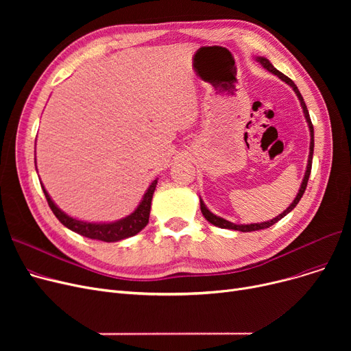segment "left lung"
<instances>
[{
    "mask_svg": "<svg viewBox=\"0 0 351 351\" xmlns=\"http://www.w3.org/2000/svg\"><path fill=\"white\" fill-rule=\"evenodd\" d=\"M256 61L259 62L265 69H267L269 72L274 73V75H278L283 82H286L287 85H290V86L293 88V90L296 92V95H298V98H299V101H300V105H302V108H303V114H304L306 122H307V125H308V131H310V152H308L307 168H306V172H304V178H303V182H302V185H300L299 193L296 195V197H294V200L291 202V205H290V206H289L283 213H280L279 216L273 217L271 220H267V222H262V223H250V225H234V223L229 222V220H226V219H223V217H219V216H216L215 213H212V212L206 208V205L204 204V200L200 199V210H202V213H204V216H205V219L208 220V222H210L212 225H215V226H217V228H222V229H232V230H239V232H253V230H261V229L270 228L271 225L278 223L282 217H285L287 213H290L294 208H296V205L299 204V200L302 199V196H303V193H304V191H306V186H307L308 176H310V172H311L313 149H315V129H313V123H311V121H310V115H308L307 106H306V104H304V99H303V97H302V94H300V90L298 89L296 84H294L289 77H286L285 73H282L280 71L276 69L267 58H265V57H256Z\"/></svg>",
    "mask_w": 351,
    "mask_h": 351,
    "instance_id": "obj_1",
    "label": "left lung"
}]
</instances>
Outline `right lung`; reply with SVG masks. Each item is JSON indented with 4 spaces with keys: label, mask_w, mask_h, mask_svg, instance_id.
<instances>
[{
    "label": "right lung",
    "mask_w": 351,
    "mask_h": 351,
    "mask_svg": "<svg viewBox=\"0 0 351 351\" xmlns=\"http://www.w3.org/2000/svg\"><path fill=\"white\" fill-rule=\"evenodd\" d=\"M158 185V178L151 183L149 188L145 192L141 204L138 208L131 213L119 220H115V222H104V223H94V222H84V220L73 219L68 216L65 212H62L57 205L53 204V200L45 191L44 185L41 183L44 195L48 200V205L53 215L57 216L60 222L68 228L69 230L75 232L78 234H82L89 239H95V241H102V242H119L123 241L126 237L135 236L139 233L146 225L149 222V213H151V204H152V196L155 192V188Z\"/></svg>",
    "instance_id": "obj_1"
}]
</instances>
